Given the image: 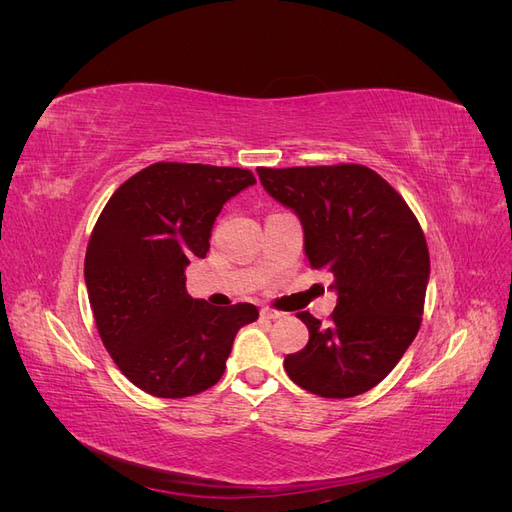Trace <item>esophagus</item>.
Masks as SVG:
<instances>
[{"instance_id": "esophagus-1", "label": "esophagus", "mask_w": 512, "mask_h": 512, "mask_svg": "<svg viewBox=\"0 0 512 512\" xmlns=\"http://www.w3.org/2000/svg\"><path fill=\"white\" fill-rule=\"evenodd\" d=\"M260 316L267 318V320H277V318H284L286 314L280 312V309H271V307H262L260 309Z\"/></svg>"}]
</instances>
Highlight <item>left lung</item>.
<instances>
[{
	"label": "left lung",
	"instance_id": "left-lung-1",
	"mask_svg": "<svg viewBox=\"0 0 512 512\" xmlns=\"http://www.w3.org/2000/svg\"><path fill=\"white\" fill-rule=\"evenodd\" d=\"M277 203L299 215L305 256L333 275L329 322L299 312L309 342L284 359L301 389L346 399L374 389L414 342L429 282L421 224L376 170L361 164L258 168Z\"/></svg>",
	"mask_w": 512,
	"mask_h": 512
}]
</instances>
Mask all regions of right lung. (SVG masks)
I'll use <instances>...</instances> for the list:
<instances>
[{
  "label": "right lung",
  "instance_id": "1",
  "mask_svg": "<svg viewBox=\"0 0 512 512\" xmlns=\"http://www.w3.org/2000/svg\"><path fill=\"white\" fill-rule=\"evenodd\" d=\"M254 183L245 168L156 162L119 185L91 232L85 284L102 344L153 397L211 389L237 331L258 318L252 303L213 307L185 290L224 203Z\"/></svg>",
  "mask_w": 512,
  "mask_h": 512
}]
</instances>
